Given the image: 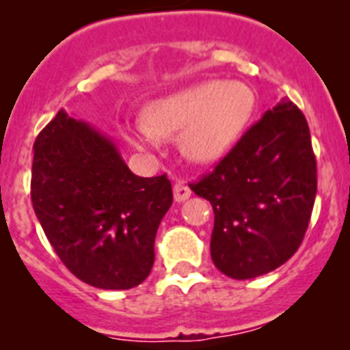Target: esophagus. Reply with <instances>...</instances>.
Instances as JSON below:
<instances>
[{"label": "esophagus", "mask_w": 350, "mask_h": 350, "mask_svg": "<svg viewBox=\"0 0 350 350\" xmlns=\"http://www.w3.org/2000/svg\"><path fill=\"white\" fill-rule=\"evenodd\" d=\"M189 196H191V187H189L185 182L178 180L177 184L173 185V198H175L177 203H182V201L187 200Z\"/></svg>", "instance_id": "34e87169"}]
</instances>
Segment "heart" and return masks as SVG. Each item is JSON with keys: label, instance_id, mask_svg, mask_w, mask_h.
Instances as JSON below:
<instances>
[{"label": "heart", "instance_id": "b5f03b06", "mask_svg": "<svg viewBox=\"0 0 350 350\" xmlns=\"http://www.w3.org/2000/svg\"><path fill=\"white\" fill-rule=\"evenodd\" d=\"M255 109V95L246 85L208 79L144 109V124L124 128L135 147H154L158 139L178 137L182 154L192 163L208 165L224 158L239 137Z\"/></svg>", "mask_w": 350, "mask_h": 350}]
</instances>
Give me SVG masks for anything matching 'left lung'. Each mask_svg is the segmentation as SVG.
<instances>
[{"instance_id":"obj_1","label":"left lung","mask_w":350,"mask_h":350,"mask_svg":"<svg viewBox=\"0 0 350 350\" xmlns=\"http://www.w3.org/2000/svg\"><path fill=\"white\" fill-rule=\"evenodd\" d=\"M189 187L213 208L210 250L220 272L252 280L283 265L302 245L317 191L302 111L283 98Z\"/></svg>"}]
</instances>
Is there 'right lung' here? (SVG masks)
Here are the masks:
<instances>
[{
	"label": "right lung",
	"instance_id": "obj_1",
	"mask_svg": "<svg viewBox=\"0 0 350 350\" xmlns=\"http://www.w3.org/2000/svg\"><path fill=\"white\" fill-rule=\"evenodd\" d=\"M31 200L48 241L78 280L130 290L150 274L173 192L165 173L137 177L111 139L60 109L34 142Z\"/></svg>",
	"mask_w": 350,
	"mask_h": 350
}]
</instances>
